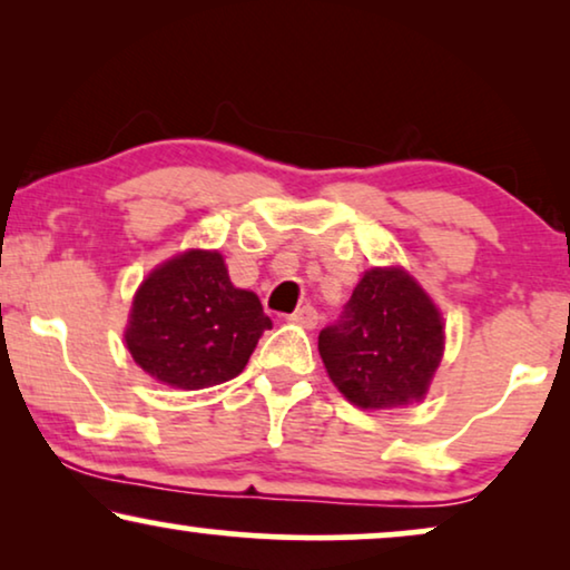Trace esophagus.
Returning <instances> with one entry per match:
<instances>
[{
  "mask_svg": "<svg viewBox=\"0 0 570 570\" xmlns=\"http://www.w3.org/2000/svg\"><path fill=\"white\" fill-rule=\"evenodd\" d=\"M291 322L306 326V330H314V326L318 324V311H316L314 306H308V303H306V306H301V308L293 311Z\"/></svg>",
  "mask_w": 570,
  "mask_h": 570,
  "instance_id": "34e87169",
  "label": "esophagus"
}]
</instances>
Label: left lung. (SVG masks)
Returning <instances> with one entry per match:
<instances>
[{"instance_id": "obj_1", "label": "left lung", "mask_w": 570, "mask_h": 570, "mask_svg": "<svg viewBox=\"0 0 570 570\" xmlns=\"http://www.w3.org/2000/svg\"><path fill=\"white\" fill-rule=\"evenodd\" d=\"M334 386L363 410L423 400L443 355V322L402 269H368L340 318L318 332Z\"/></svg>"}]
</instances>
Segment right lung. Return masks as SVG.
I'll return each mask as SVG.
<instances>
[{
    "instance_id": "add662e5",
    "label": "right lung",
    "mask_w": 570,
    "mask_h": 570,
    "mask_svg": "<svg viewBox=\"0 0 570 570\" xmlns=\"http://www.w3.org/2000/svg\"><path fill=\"white\" fill-rule=\"evenodd\" d=\"M272 330L254 293L230 283L217 252H186L145 279L131 303L127 347L153 379L205 389L236 379Z\"/></svg>"
}]
</instances>
